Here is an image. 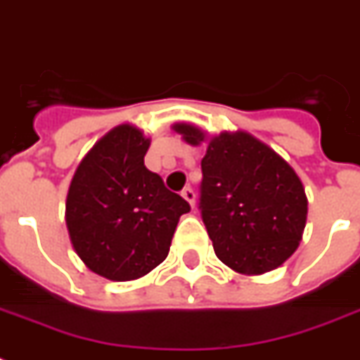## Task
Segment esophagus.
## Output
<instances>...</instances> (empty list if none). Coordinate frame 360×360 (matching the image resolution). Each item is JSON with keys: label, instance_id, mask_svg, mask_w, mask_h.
<instances>
[{"label": "esophagus", "instance_id": "34e87169", "mask_svg": "<svg viewBox=\"0 0 360 360\" xmlns=\"http://www.w3.org/2000/svg\"><path fill=\"white\" fill-rule=\"evenodd\" d=\"M181 196L185 198L186 202L191 203L192 207H194V203H196V194H194V191H192L191 186H185V188H183V192H181Z\"/></svg>", "mask_w": 360, "mask_h": 360}]
</instances>
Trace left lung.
<instances>
[{"mask_svg": "<svg viewBox=\"0 0 360 360\" xmlns=\"http://www.w3.org/2000/svg\"><path fill=\"white\" fill-rule=\"evenodd\" d=\"M191 146L205 134L177 123ZM200 213L222 263L243 274L273 271L297 250L308 202L290 164L248 132H222L202 158Z\"/></svg>", "mask_w": 360, "mask_h": 360, "instance_id": "8db88e82", "label": "left lung"}]
</instances>
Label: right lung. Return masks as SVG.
<instances>
[{
  "label": "right lung",
  "instance_id": "right-lung-1",
  "mask_svg": "<svg viewBox=\"0 0 360 360\" xmlns=\"http://www.w3.org/2000/svg\"><path fill=\"white\" fill-rule=\"evenodd\" d=\"M149 138L120 124L93 146L67 196L70 243L93 273L115 282L140 278L166 259L186 200L146 168Z\"/></svg>",
  "mask_w": 360,
  "mask_h": 360
}]
</instances>
